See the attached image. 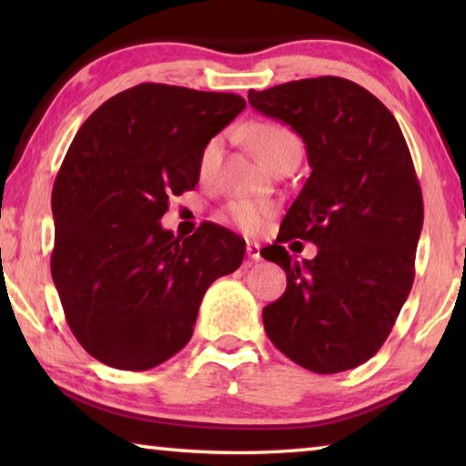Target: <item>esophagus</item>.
I'll return each instance as SVG.
<instances>
[{
	"instance_id": "34e87169",
	"label": "esophagus",
	"mask_w": 466,
	"mask_h": 466,
	"mask_svg": "<svg viewBox=\"0 0 466 466\" xmlns=\"http://www.w3.org/2000/svg\"><path fill=\"white\" fill-rule=\"evenodd\" d=\"M247 255L250 261H261V247L257 242H247Z\"/></svg>"
}]
</instances>
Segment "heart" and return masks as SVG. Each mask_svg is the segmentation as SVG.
<instances>
[{"instance_id": "b5f03b06", "label": "heart", "mask_w": 466, "mask_h": 466, "mask_svg": "<svg viewBox=\"0 0 466 466\" xmlns=\"http://www.w3.org/2000/svg\"><path fill=\"white\" fill-rule=\"evenodd\" d=\"M247 137L250 146L257 149V154L273 168L279 157L286 156L291 149H302L299 139L294 131L283 127L279 123H257L247 129ZM222 139L214 137L208 141L199 157V172L203 178L216 175L219 164H222ZM271 216V205L248 197H236L226 205L222 218L228 224L240 228L244 232H255L263 226L267 218Z\"/></svg>"}]
</instances>
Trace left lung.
<instances>
[{"mask_svg":"<svg viewBox=\"0 0 466 466\" xmlns=\"http://www.w3.org/2000/svg\"><path fill=\"white\" fill-rule=\"evenodd\" d=\"M252 108L289 125L306 146L310 177L261 255L288 275L263 309L267 337L298 366L335 374L380 350L415 278L423 197L392 113L345 77L322 76L248 92ZM319 247L298 264L279 244Z\"/></svg>","mask_w":466,"mask_h":466,"instance_id":"left-lung-1","label":"left lung"}]
</instances>
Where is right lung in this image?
Wrapping results in <instances>:
<instances>
[{
  "label": "right lung",
  "mask_w": 466,
  "mask_h": 466,
  "mask_svg": "<svg viewBox=\"0 0 466 466\" xmlns=\"http://www.w3.org/2000/svg\"><path fill=\"white\" fill-rule=\"evenodd\" d=\"M244 106L236 94L139 84L76 133L51 197V275L69 329L102 364L141 372L175 356L205 291L240 267V236L203 224L180 240L160 219Z\"/></svg>",
  "instance_id": "right-lung-1"
}]
</instances>
